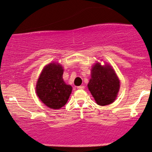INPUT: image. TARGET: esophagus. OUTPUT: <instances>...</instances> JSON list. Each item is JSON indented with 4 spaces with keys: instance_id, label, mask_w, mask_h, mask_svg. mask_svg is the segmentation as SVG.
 Wrapping results in <instances>:
<instances>
[{
    "instance_id": "34e87169",
    "label": "esophagus",
    "mask_w": 152,
    "mask_h": 152,
    "mask_svg": "<svg viewBox=\"0 0 152 152\" xmlns=\"http://www.w3.org/2000/svg\"><path fill=\"white\" fill-rule=\"evenodd\" d=\"M77 89H78V90H84V89H85V86H78V87H77Z\"/></svg>"
}]
</instances>
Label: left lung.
<instances>
[{"label": "left lung", "instance_id": "8db88e82", "mask_svg": "<svg viewBox=\"0 0 152 152\" xmlns=\"http://www.w3.org/2000/svg\"><path fill=\"white\" fill-rule=\"evenodd\" d=\"M120 80L109 64L102 66L96 62L91 69V78L88 84L89 90L99 106L114 102L120 90Z\"/></svg>", "mask_w": 152, "mask_h": 152}]
</instances>
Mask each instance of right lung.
Masks as SVG:
<instances>
[{"mask_svg": "<svg viewBox=\"0 0 152 152\" xmlns=\"http://www.w3.org/2000/svg\"><path fill=\"white\" fill-rule=\"evenodd\" d=\"M63 67L58 63L44 66L36 85V93L43 104L52 109H60L66 104L72 87L62 78Z\"/></svg>", "mask_w": 152, "mask_h": 152, "instance_id": "right-lung-1", "label": "right lung"}]
</instances>
